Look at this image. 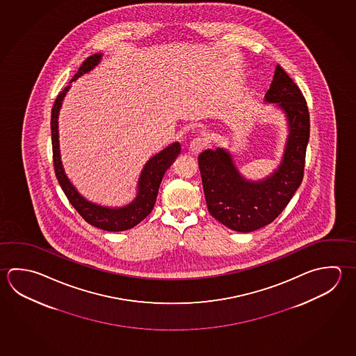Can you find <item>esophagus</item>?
I'll return each instance as SVG.
<instances>
[{"label":"esophagus","mask_w":356,"mask_h":356,"mask_svg":"<svg viewBox=\"0 0 356 356\" xmlns=\"http://www.w3.org/2000/svg\"><path fill=\"white\" fill-rule=\"evenodd\" d=\"M206 145H207L206 138L197 136V138H194L193 140L189 144V152L193 153V154H198V153H201Z\"/></svg>","instance_id":"obj_1"}]
</instances>
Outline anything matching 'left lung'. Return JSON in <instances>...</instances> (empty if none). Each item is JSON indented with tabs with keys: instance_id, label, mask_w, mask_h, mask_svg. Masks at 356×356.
Listing matches in <instances>:
<instances>
[{
	"instance_id": "8db88e82",
	"label": "left lung",
	"mask_w": 356,
	"mask_h": 356,
	"mask_svg": "<svg viewBox=\"0 0 356 356\" xmlns=\"http://www.w3.org/2000/svg\"><path fill=\"white\" fill-rule=\"evenodd\" d=\"M265 103L273 104L286 119L287 136L277 167L257 181L239 172L234 155L223 147L198 156L208 211L237 232H253L270 225L291 201L304 175L310 138V117L302 92L281 66L276 67Z\"/></svg>"
}]
</instances>
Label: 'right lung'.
I'll use <instances>...</instances> for the list:
<instances>
[{
	"instance_id": "obj_1",
	"label": "right lung",
	"mask_w": 356,
	"mask_h": 356,
	"mask_svg": "<svg viewBox=\"0 0 356 356\" xmlns=\"http://www.w3.org/2000/svg\"><path fill=\"white\" fill-rule=\"evenodd\" d=\"M102 58L103 54H94L90 58H86L70 83L76 81L85 74L92 72L97 65L102 63ZM70 88L72 85H67L64 90L58 94L51 110L52 153L56 178L67 200L72 203V207L78 211L79 214L89 225L108 232H122L130 229L138 223H140L154 208L163 175L181 153V144L178 142L172 143L168 147L149 158L147 163L143 165L142 172L136 181V197L127 204L119 207H110L89 201L72 184L69 177L65 173L64 165L61 162L58 140V114Z\"/></svg>"
}]
</instances>
